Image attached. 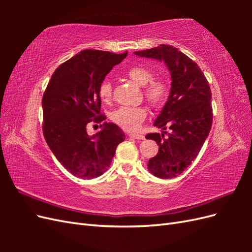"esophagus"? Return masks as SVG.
I'll return each instance as SVG.
<instances>
[{"instance_id":"esophagus-1","label":"esophagus","mask_w":252,"mask_h":252,"mask_svg":"<svg viewBox=\"0 0 252 252\" xmlns=\"http://www.w3.org/2000/svg\"><path fill=\"white\" fill-rule=\"evenodd\" d=\"M129 136L132 139H135V140H144L145 136L142 135V134H136V133H130L129 134Z\"/></svg>"}]
</instances>
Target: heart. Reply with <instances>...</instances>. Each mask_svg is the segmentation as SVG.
I'll list each match as a JSON object with an SVG mask.
<instances>
[{"label": "heart", "instance_id": "b5f03b06", "mask_svg": "<svg viewBox=\"0 0 252 252\" xmlns=\"http://www.w3.org/2000/svg\"><path fill=\"white\" fill-rule=\"evenodd\" d=\"M126 78L142 86L143 94L152 107L163 106L169 96V85L162 78H154V72L144 66H132L125 72ZM113 87L110 81H103L98 86V96L104 103L112 100ZM147 117V110L143 106L121 107L113 111L111 120L127 131H136Z\"/></svg>", "mask_w": 252, "mask_h": 252}]
</instances>
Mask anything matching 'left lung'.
Instances as JSON below:
<instances>
[{"label": "left lung", "mask_w": 252, "mask_h": 252, "mask_svg": "<svg viewBox=\"0 0 252 252\" xmlns=\"http://www.w3.org/2000/svg\"><path fill=\"white\" fill-rule=\"evenodd\" d=\"M139 57L164 61L171 74L168 100L157 118L155 126L169 135L148 133L146 139L158 145L147 168L157 178L178 177L191 165L210 132L212 125L211 91L201 68L178 48L162 44L158 47L135 51Z\"/></svg>", "instance_id": "1"}]
</instances>
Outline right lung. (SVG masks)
<instances>
[{
    "label": "right lung",
    "instance_id": "add662e5",
    "mask_svg": "<svg viewBox=\"0 0 252 252\" xmlns=\"http://www.w3.org/2000/svg\"><path fill=\"white\" fill-rule=\"evenodd\" d=\"M127 52L82 50L51 75L42 98L43 133L46 143L62 164L74 177L94 179L110 166L125 133L113 123H104L102 130L93 137L86 126L101 123L98 86L113 66L120 64Z\"/></svg>",
    "mask_w": 252,
    "mask_h": 252
}]
</instances>
